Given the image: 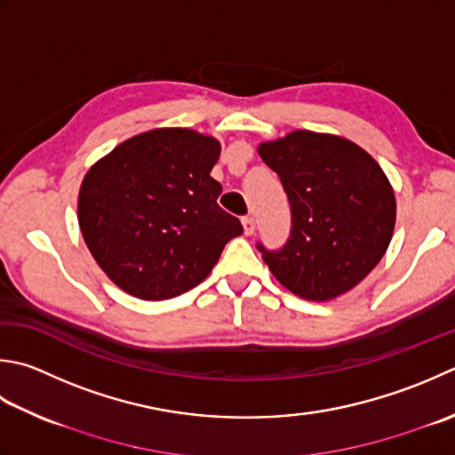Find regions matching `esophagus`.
<instances>
[{
    "label": "esophagus",
    "mask_w": 455,
    "mask_h": 455,
    "mask_svg": "<svg viewBox=\"0 0 455 455\" xmlns=\"http://www.w3.org/2000/svg\"><path fill=\"white\" fill-rule=\"evenodd\" d=\"M243 227H244V235H254V230H256V222H254V219L252 217H243Z\"/></svg>",
    "instance_id": "obj_1"
}]
</instances>
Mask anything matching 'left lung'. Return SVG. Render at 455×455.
<instances>
[{
  "instance_id": "1",
  "label": "left lung",
  "mask_w": 455,
  "mask_h": 455,
  "mask_svg": "<svg viewBox=\"0 0 455 455\" xmlns=\"http://www.w3.org/2000/svg\"><path fill=\"white\" fill-rule=\"evenodd\" d=\"M288 195L291 230L280 251L258 243L264 262L296 296L325 301L367 278L390 244L395 191L353 141L298 130L258 148Z\"/></svg>"
}]
</instances>
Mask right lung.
<instances>
[{"mask_svg": "<svg viewBox=\"0 0 455 455\" xmlns=\"http://www.w3.org/2000/svg\"><path fill=\"white\" fill-rule=\"evenodd\" d=\"M220 144L187 128L133 136L96 162L78 193L88 251L116 286L169 299L207 278L243 225L219 207Z\"/></svg>", "mask_w": 455, "mask_h": 455, "instance_id": "obj_1", "label": "right lung"}]
</instances>
